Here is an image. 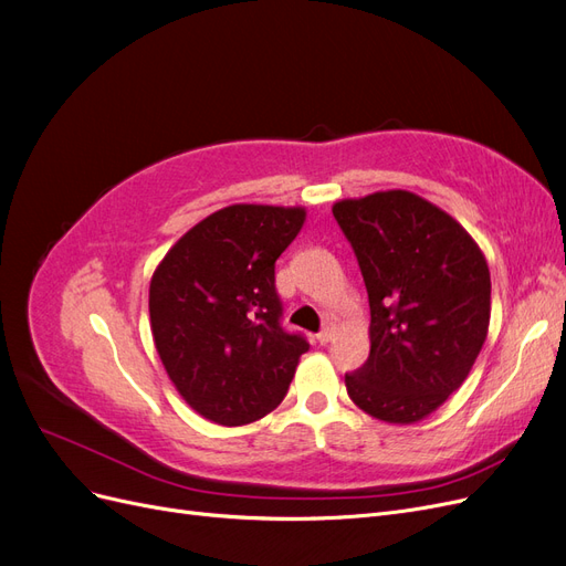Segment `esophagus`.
I'll return each mask as SVG.
<instances>
[{"instance_id":"1","label":"esophagus","mask_w":566,"mask_h":566,"mask_svg":"<svg viewBox=\"0 0 566 566\" xmlns=\"http://www.w3.org/2000/svg\"><path fill=\"white\" fill-rule=\"evenodd\" d=\"M316 339H318V345H328V342L333 339V328H323Z\"/></svg>"}]
</instances>
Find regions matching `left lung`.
Listing matches in <instances>:
<instances>
[{
	"label": "left lung",
	"instance_id": "left-lung-1",
	"mask_svg": "<svg viewBox=\"0 0 566 566\" xmlns=\"http://www.w3.org/2000/svg\"><path fill=\"white\" fill-rule=\"evenodd\" d=\"M335 221L368 290L370 354L345 375L368 416L410 424L465 382L491 318L482 250L437 205L408 191L339 200Z\"/></svg>",
	"mask_w": 566,
	"mask_h": 566
}]
</instances>
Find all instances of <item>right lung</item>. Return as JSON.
Masks as SVG:
<instances>
[{
  "label": "right lung",
  "mask_w": 566,
  "mask_h": 566,
  "mask_svg": "<svg viewBox=\"0 0 566 566\" xmlns=\"http://www.w3.org/2000/svg\"><path fill=\"white\" fill-rule=\"evenodd\" d=\"M302 224V208L231 205L181 235L153 273L156 349L202 418L227 427L264 418L310 352L302 333L283 328L276 290V260Z\"/></svg>",
  "instance_id": "1"
}]
</instances>
